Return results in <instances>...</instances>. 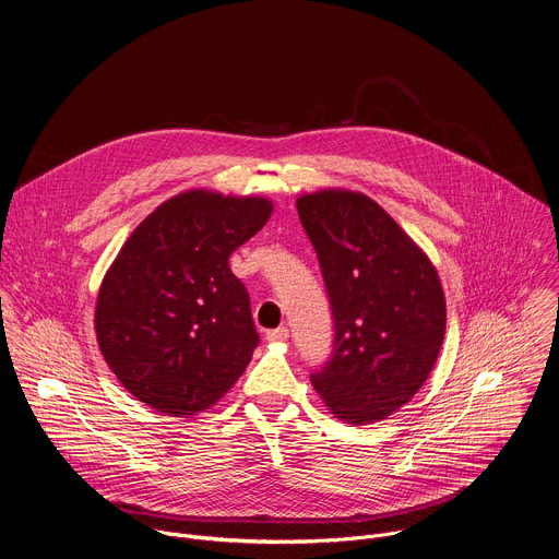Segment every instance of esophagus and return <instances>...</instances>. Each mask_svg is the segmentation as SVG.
<instances>
[{
	"mask_svg": "<svg viewBox=\"0 0 559 559\" xmlns=\"http://www.w3.org/2000/svg\"><path fill=\"white\" fill-rule=\"evenodd\" d=\"M287 338H289V330L285 325L267 332V341H272V343H285Z\"/></svg>",
	"mask_w": 559,
	"mask_h": 559,
	"instance_id": "34e87169",
	"label": "esophagus"
}]
</instances>
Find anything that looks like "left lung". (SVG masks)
Instances as JSON below:
<instances>
[{
  "mask_svg": "<svg viewBox=\"0 0 559 559\" xmlns=\"http://www.w3.org/2000/svg\"><path fill=\"white\" fill-rule=\"evenodd\" d=\"M300 223L318 254L334 313V352L311 373L347 425L380 423L429 378L447 330L436 265L373 199L345 188L300 194Z\"/></svg>",
  "mask_w": 559,
  "mask_h": 559,
  "instance_id": "1",
  "label": "left lung"
}]
</instances>
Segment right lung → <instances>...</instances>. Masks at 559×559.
I'll use <instances>...</instances> for the list:
<instances>
[{
  "label": "right lung",
  "instance_id": "1",
  "mask_svg": "<svg viewBox=\"0 0 559 559\" xmlns=\"http://www.w3.org/2000/svg\"><path fill=\"white\" fill-rule=\"evenodd\" d=\"M272 210L265 197L194 188L164 201L128 236L102 281L95 332L136 401L190 418L243 376L259 334L229 257Z\"/></svg>",
  "mask_w": 559,
  "mask_h": 559
}]
</instances>
